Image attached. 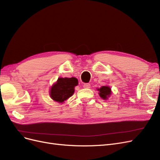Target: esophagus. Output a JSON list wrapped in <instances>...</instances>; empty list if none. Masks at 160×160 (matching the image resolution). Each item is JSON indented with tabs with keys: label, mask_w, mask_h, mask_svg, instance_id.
Segmentation results:
<instances>
[{
	"label": "esophagus",
	"mask_w": 160,
	"mask_h": 160,
	"mask_svg": "<svg viewBox=\"0 0 160 160\" xmlns=\"http://www.w3.org/2000/svg\"><path fill=\"white\" fill-rule=\"evenodd\" d=\"M83 88H86V89L90 88H91V85H90V83H85V84L83 85Z\"/></svg>",
	"instance_id": "esophagus-1"
}]
</instances>
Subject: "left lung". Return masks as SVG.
<instances>
[{"instance_id": "left-lung-1", "label": "left lung", "mask_w": 160, "mask_h": 160, "mask_svg": "<svg viewBox=\"0 0 160 160\" xmlns=\"http://www.w3.org/2000/svg\"><path fill=\"white\" fill-rule=\"evenodd\" d=\"M98 91H99V96L103 99H108L111 94V88L109 86H102L99 89H98Z\"/></svg>"}]
</instances>
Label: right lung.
<instances>
[{"label": "right lung", "mask_w": 160, "mask_h": 160, "mask_svg": "<svg viewBox=\"0 0 160 160\" xmlns=\"http://www.w3.org/2000/svg\"><path fill=\"white\" fill-rule=\"evenodd\" d=\"M78 85V80L75 77L59 78L53 84L50 90V96L52 100L62 103L69 99L75 92V87Z\"/></svg>", "instance_id": "1"}]
</instances>
